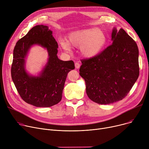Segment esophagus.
<instances>
[{
	"instance_id": "1",
	"label": "esophagus",
	"mask_w": 149,
	"mask_h": 149,
	"mask_svg": "<svg viewBox=\"0 0 149 149\" xmlns=\"http://www.w3.org/2000/svg\"><path fill=\"white\" fill-rule=\"evenodd\" d=\"M75 66L76 69H79L80 67V64L79 63V62H76L75 63Z\"/></svg>"
}]
</instances>
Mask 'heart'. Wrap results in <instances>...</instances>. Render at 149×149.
Here are the masks:
<instances>
[{"label": "heart", "instance_id": "1", "mask_svg": "<svg viewBox=\"0 0 149 149\" xmlns=\"http://www.w3.org/2000/svg\"><path fill=\"white\" fill-rule=\"evenodd\" d=\"M107 36L98 28H92L75 31L70 33L67 42L61 40L62 48L69 50V45L80 47L83 56L88 57L95 56L104 48L107 43Z\"/></svg>", "mask_w": 149, "mask_h": 149}]
</instances>
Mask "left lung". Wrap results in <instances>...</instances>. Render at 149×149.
Instances as JSON below:
<instances>
[{"label":"left lung","instance_id":"obj_1","mask_svg":"<svg viewBox=\"0 0 149 149\" xmlns=\"http://www.w3.org/2000/svg\"><path fill=\"white\" fill-rule=\"evenodd\" d=\"M112 44L97 56L81 59L80 75L86 83L88 97L93 102L109 104L126 97L137 80L138 46L126 31L114 28Z\"/></svg>","mask_w":149,"mask_h":149}]
</instances>
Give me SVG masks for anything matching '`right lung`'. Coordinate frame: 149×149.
Returning <instances> with one entry per match:
<instances>
[{"instance_id": "1", "label": "right lung", "mask_w": 149, "mask_h": 149, "mask_svg": "<svg viewBox=\"0 0 149 149\" xmlns=\"http://www.w3.org/2000/svg\"><path fill=\"white\" fill-rule=\"evenodd\" d=\"M52 31L45 25L33 27L15 45L11 77L20 97L36 107H48L58 103L68 72L75 69L72 60L62 61L57 56L58 43ZM38 44L48 50L49 59L40 76L31 77L25 71L24 58L30 47Z\"/></svg>"}]
</instances>
